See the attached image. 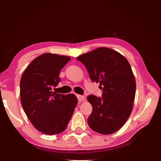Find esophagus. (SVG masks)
Segmentation results:
<instances>
[{
    "label": "esophagus",
    "instance_id": "34e87169",
    "mask_svg": "<svg viewBox=\"0 0 161 161\" xmlns=\"http://www.w3.org/2000/svg\"><path fill=\"white\" fill-rule=\"evenodd\" d=\"M77 98H78V101H79V102H81V101H85V99H86V97H85L84 95H77Z\"/></svg>",
    "mask_w": 161,
    "mask_h": 161
}]
</instances>
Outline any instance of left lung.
Instances as JSON below:
<instances>
[{
    "mask_svg": "<svg viewBox=\"0 0 161 161\" xmlns=\"http://www.w3.org/2000/svg\"><path fill=\"white\" fill-rule=\"evenodd\" d=\"M86 67L92 82L99 83L101 97H87L92 106L88 124L103 135L116 132L125 124L132 110L136 81L128 60L108 47L98 48L77 57Z\"/></svg>",
    "mask_w": 161,
    "mask_h": 161,
    "instance_id": "left-lung-1",
    "label": "left lung"
}]
</instances>
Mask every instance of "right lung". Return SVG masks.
Listing matches in <instances>:
<instances>
[{"mask_svg": "<svg viewBox=\"0 0 161 161\" xmlns=\"http://www.w3.org/2000/svg\"><path fill=\"white\" fill-rule=\"evenodd\" d=\"M70 57L46 53L30 63L20 79L22 107L32 124L46 135L64 131L78 100L73 94L52 91L60 82V70Z\"/></svg>", "mask_w": 161, "mask_h": 161, "instance_id": "right-lung-1", "label": "right lung"}]
</instances>
